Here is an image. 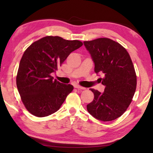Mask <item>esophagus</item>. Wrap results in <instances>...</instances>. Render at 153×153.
Wrapping results in <instances>:
<instances>
[{
  "label": "esophagus",
  "instance_id": "obj_1",
  "mask_svg": "<svg viewBox=\"0 0 153 153\" xmlns=\"http://www.w3.org/2000/svg\"><path fill=\"white\" fill-rule=\"evenodd\" d=\"M74 87L79 90H85V88L81 86V85H74Z\"/></svg>",
  "mask_w": 153,
  "mask_h": 153
}]
</instances>
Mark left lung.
Here are the masks:
<instances>
[{"mask_svg":"<svg viewBox=\"0 0 153 153\" xmlns=\"http://www.w3.org/2000/svg\"><path fill=\"white\" fill-rule=\"evenodd\" d=\"M95 64V72L105 86L104 93L92 89L94 100L87 104L91 116L111 121L122 116L130 104L137 88V76L127 50L112 39L98 38L83 42Z\"/></svg>","mask_w":153,"mask_h":153,"instance_id":"8db88e82","label":"left lung"}]
</instances>
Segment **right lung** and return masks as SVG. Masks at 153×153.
<instances>
[{
  "label": "right lung",
  "instance_id": "add662e5",
  "mask_svg": "<svg viewBox=\"0 0 153 153\" xmlns=\"http://www.w3.org/2000/svg\"><path fill=\"white\" fill-rule=\"evenodd\" d=\"M83 45L79 40L47 36L33 42L23 54L16 76V86L26 109L37 117L57 111L73 85L53 79L68 56Z\"/></svg>",
  "mask_w": 153,
  "mask_h": 153
}]
</instances>
